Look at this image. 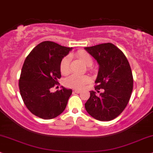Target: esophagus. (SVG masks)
I'll return each mask as SVG.
<instances>
[{
	"instance_id": "esophagus-1",
	"label": "esophagus",
	"mask_w": 153,
	"mask_h": 153,
	"mask_svg": "<svg viewBox=\"0 0 153 153\" xmlns=\"http://www.w3.org/2000/svg\"><path fill=\"white\" fill-rule=\"evenodd\" d=\"M74 93H76V94H79V93H81V92H82V91H81V90H79V89H74Z\"/></svg>"
}]
</instances>
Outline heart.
I'll list each match as a JSON object with an SVG mask.
<instances>
[{"label": "heart", "mask_w": 153, "mask_h": 153, "mask_svg": "<svg viewBox=\"0 0 153 153\" xmlns=\"http://www.w3.org/2000/svg\"><path fill=\"white\" fill-rule=\"evenodd\" d=\"M76 56L81 61H82L88 67H90L93 64V59H92L91 56L85 51H79L77 52ZM70 63L71 56L69 55L66 56L62 59L59 65L60 71L62 74L67 75L70 72ZM89 82L90 78L86 75L79 76V75L72 74L65 79V84L67 87L81 89V88H84Z\"/></svg>", "instance_id": "1"}]
</instances>
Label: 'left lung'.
Instances as JSON below:
<instances>
[{"mask_svg":"<svg viewBox=\"0 0 153 153\" xmlns=\"http://www.w3.org/2000/svg\"><path fill=\"white\" fill-rule=\"evenodd\" d=\"M99 65L95 90L90 91L85 103L88 114L95 119L108 121L123 111L131 98L133 78L131 66L120 49L112 43H103L84 48Z\"/></svg>","mask_w":153,"mask_h":153,"instance_id":"obj_1","label":"left lung"}]
</instances>
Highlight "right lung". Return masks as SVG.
<instances>
[{
  "label": "right lung",
  "instance_id": "obj_1",
  "mask_svg": "<svg viewBox=\"0 0 153 153\" xmlns=\"http://www.w3.org/2000/svg\"><path fill=\"white\" fill-rule=\"evenodd\" d=\"M71 49L45 41L37 45L25 60L19 88L25 105L35 116L52 119L65 111L71 89L62 86L54 93L50 89L58 84L61 78L60 62Z\"/></svg>",
  "mask_w": 153,
  "mask_h": 153
}]
</instances>
